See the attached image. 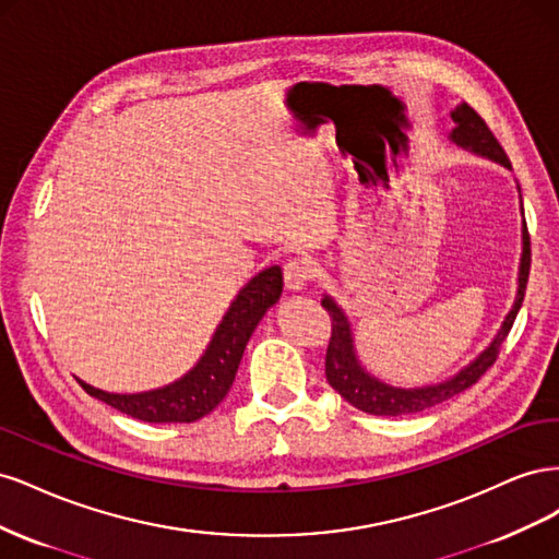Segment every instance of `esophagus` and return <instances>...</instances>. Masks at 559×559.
I'll return each mask as SVG.
<instances>
[{"mask_svg": "<svg viewBox=\"0 0 559 559\" xmlns=\"http://www.w3.org/2000/svg\"><path fill=\"white\" fill-rule=\"evenodd\" d=\"M312 275H314V265L306 257H296L284 263V284L294 292L302 289V286L312 280Z\"/></svg>", "mask_w": 559, "mask_h": 559, "instance_id": "obj_1", "label": "esophagus"}]
</instances>
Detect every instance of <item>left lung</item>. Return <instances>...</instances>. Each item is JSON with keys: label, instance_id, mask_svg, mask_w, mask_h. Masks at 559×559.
Masks as SVG:
<instances>
[{"label": "left lung", "instance_id": "obj_1", "mask_svg": "<svg viewBox=\"0 0 559 559\" xmlns=\"http://www.w3.org/2000/svg\"><path fill=\"white\" fill-rule=\"evenodd\" d=\"M452 118L456 128L452 130V140L462 146H468L476 151V154H483L492 160H499L501 165L511 167L509 156H506L503 146L495 138V132L489 130L485 123V118L468 107L466 103L456 107L452 111ZM522 263H520V286H518V298L515 306L506 317L501 331L497 333L495 343L489 345L480 357L473 361L468 368H464L460 376L436 384V386H425V389H394L386 386L370 376L364 373V368L357 364V357H354V347H352V335H349V324L341 308L326 296L321 300V308H324L331 317V337H329V347H326V380L329 384L341 394L347 403H352L354 408H359L368 415H411V413H421L431 408V405L443 403L452 399L454 394L464 392L471 384H476L489 368L495 366L499 357V347L501 343L509 337L513 321L520 312V306L524 300V289H527V280H530V265H532V249H530V230L527 224H524L522 230Z\"/></svg>", "mask_w": 559, "mask_h": 559}]
</instances>
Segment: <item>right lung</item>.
<instances>
[{
  "mask_svg": "<svg viewBox=\"0 0 559 559\" xmlns=\"http://www.w3.org/2000/svg\"><path fill=\"white\" fill-rule=\"evenodd\" d=\"M282 296V270L265 267L233 300L230 310L218 324L205 357L181 380L144 394H107L86 382L79 384L111 408L134 419L160 425V421H195L212 413L228 394L238 373L249 337L270 306Z\"/></svg>",
  "mask_w": 559,
  "mask_h": 559,
  "instance_id": "1",
  "label": "right lung"
}]
</instances>
